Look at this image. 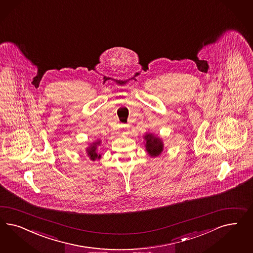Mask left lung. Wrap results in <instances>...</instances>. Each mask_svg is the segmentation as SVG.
<instances>
[{"label":"left lung","instance_id":"8db88e82","mask_svg":"<svg viewBox=\"0 0 253 253\" xmlns=\"http://www.w3.org/2000/svg\"><path fill=\"white\" fill-rule=\"evenodd\" d=\"M144 139L146 141L145 147H146L147 153L150 156L156 157L161 155L164 149L163 141L161 139L151 133H147L144 136Z\"/></svg>","mask_w":253,"mask_h":253}]
</instances>
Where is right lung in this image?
Instances as JSON below:
<instances>
[{
	"instance_id": "right-lung-1",
	"label": "right lung",
	"mask_w": 253,
	"mask_h": 253,
	"mask_svg": "<svg viewBox=\"0 0 253 253\" xmlns=\"http://www.w3.org/2000/svg\"><path fill=\"white\" fill-rule=\"evenodd\" d=\"M100 144V140H98L96 142H93L91 145H90L87 149H86V152H87V156L89 157L90 160L92 161H95L96 159H99L101 157V155L98 154V146Z\"/></svg>"
}]
</instances>
